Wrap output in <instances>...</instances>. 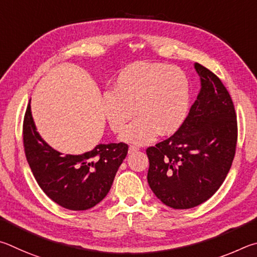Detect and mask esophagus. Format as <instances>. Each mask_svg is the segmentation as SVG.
<instances>
[{
    "instance_id": "1",
    "label": "esophagus",
    "mask_w": 257,
    "mask_h": 257,
    "mask_svg": "<svg viewBox=\"0 0 257 257\" xmlns=\"http://www.w3.org/2000/svg\"><path fill=\"white\" fill-rule=\"evenodd\" d=\"M139 150V148L136 146H131L128 148V154H134V152H137Z\"/></svg>"
}]
</instances>
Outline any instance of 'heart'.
<instances>
[{
  "mask_svg": "<svg viewBox=\"0 0 257 257\" xmlns=\"http://www.w3.org/2000/svg\"><path fill=\"white\" fill-rule=\"evenodd\" d=\"M191 84L181 67L140 62L117 76L112 91L102 96L105 116L115 133L123 131L134 115L140 116L121 134V140L147 145L158 134L169 136L185 120Z\"/></svg>",
  "mask_w": 257,
  "mask_h": 257,
  "instance_id": "1",
  "label": "heart"
}]
</instances>
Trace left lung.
<instances>
[{
  "instance_id": "obj_1",
  "label": "left lung",
  "mask_w": 257,
  "mask_h": 257,
  "mask_svg": "<svg viewBox=\"0 0 257 257\" xmlns=\"http://www.w3.org/2000/svg\"><path fill=\"white\" fill-rule=\"evenodd\" d=\"M201 91L181 127L147 149L148 183L173 209L209 200L227 177L236 154L238 126L232 99L213 72L195 63Z\"/></svg>"
}]
</instances>
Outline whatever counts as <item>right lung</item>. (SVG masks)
Listing matches in <instances>:
<instances>
[{
    "instance_id": "right-lung-1",
    "label": "right lung",
    "mask_w": 257,
    "mask_h": 257,
    "mask_svg": "<svg viewBox=\"0 0 257 257\" xmlns=\"http://www.w3.org/2000/svg\"><path fill=\"white\" fill-rule=\"evenodd\" d=\"M25 154L36 182L62 208L83 211L105 199L127 155L126 143L98 145L83 155H62L36 131L30 102L22 126Z\"/></svg>"
}]
</instances>
